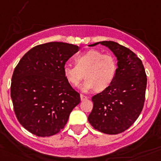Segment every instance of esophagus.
<instances>
[{
	"label": "esophagus",
	"mask_w": 161,
	"mask_h": 161,
	"mask_svg": "<svg viewBox=\"0 0 161 161\" xmlns=\"http://www.w3.org/2000/svg\"><path fill=\"white\" fill-rule=\"evenodd\" d=\"M87 99H88V97H87L86 96H85V95H82V94H80V99H81V101L86 100Z\"/></svg>",
	"instance_id": "obj_1"
}]
</instances>
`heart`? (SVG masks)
<instances>
[{"label":"heart","mask_w":161,"mask_h":161,"mask_svg":"<svg viewBox=\"0 0 161 161\" xmlns=\"http://www.w3.org/2000/svg\"><path fill=\"white\" fill-rule=\"evenodd\" d=\"M75 61L76 65L65 64L63 73L67 81L73 86L80 83L85 73L86 79L79 86L81 91L87 92L96 88L99 92L103 91L114 81L117 62L112 55L90 50L78 55Z\"/></svg>","instance_id":"1"}]
</instances>
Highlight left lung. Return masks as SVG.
I'll return each instance as SVG.
<instances>
[{
    "instance_id": "obj_1",
    "label": "left lung",
    "mask_w": 161,
    "mask_h": 161,
    "mask_svg": "<svg viewBox=\"0 0 161 161\" xmlns=\"http://www.w3.org/2000/svg\"><path fill=\"white\" fill-rule=\"evenodd\" d=\"M101 44L112 51L117 59V72L110 87L95 95L88 120L93 128L107 134H118L137 120L145 102L147 78L138 57L130 49L112 41Z\"/></svg>"
}]
</instances>
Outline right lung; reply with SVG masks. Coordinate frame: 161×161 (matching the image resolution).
<instances>
[{"instance_id":"right-lung-1","label":"right lung","mask_w":161,"mask_h":161,"mask_svg":"<svg viewBox=\"0 0 161 161\" xmlns=\"http://www.w3.org/2000/svg\"><path fill=\"white\" fill-rule=\"evenodd\" d=\"M80 47L52 42L31 49L13 72L11 98L15 114L27 130L39 137L58 134L68 122L80 94L63 73L65 62Z\"/></svg>"}]
</instances>
